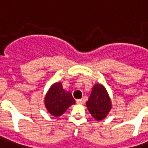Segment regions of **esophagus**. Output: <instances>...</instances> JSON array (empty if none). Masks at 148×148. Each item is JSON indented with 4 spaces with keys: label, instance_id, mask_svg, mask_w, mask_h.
<instances>
[{
    "label": "esophagus",
    "instance_id": "1",
    "mask_svg": "<svg viewBox=\"0 0 148 148\" xmlns=\"http://www.w3.org/2000/svg\"><path fill=\"white\" fill-rule=\"evenodd\" d=\"M76 103H77V104H82V103H83V100L82 99H77V100H76Z\"/></svg>",
    "mask_w": 148,
    "mask_h": 148
}]
</instances>
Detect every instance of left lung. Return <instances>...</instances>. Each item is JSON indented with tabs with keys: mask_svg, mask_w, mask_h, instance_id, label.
Masks as SVG:
<instances>
[{
	"mask_svg": "<svg viewBox=\"0 0 148 148\" xmlns=\"http://www.w3.org/2000/svg\"><path fill=\"white\" fill-rule=\"evenodd\" d=\"M86 107L89 113L97 121L104 119L111 109V101L103 85L96 84L93 86Z\"/></svg>",
	"mask_w": 148,
	"mask_h": 148,
	"instance_id": "8db88e82",
	"label": "left lung"
}]
</instances>
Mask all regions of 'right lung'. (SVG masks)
Masks as SVG:
<instances>
[{"label": "right lung", "instance_id": "1", "mask_svg": "<svg viewBox=\"0 0 148 148\" xmlns=\"http://www.w3.org/2000/svg\"><path fill=\"white\" fill-rule=\"evenodd\" d=\"M75 103L70 92L63 88L61 82L55 83L51 86L45 98V105L49 113L55 117L62 115L69 107Z\"/></svg>", "mask_w": 148, "mask_h": 148}]
</instances>
